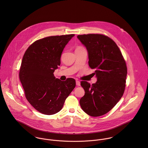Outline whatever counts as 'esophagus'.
<instances>
[{"label": "esophagus", "mask_w": 148, "mask_h": 148, "mask_svg": "<svg viewBox=\"0 0 148 148\" xmlns=\"http://www.w3.org/2000/svg\"><path fill=\"white\" fill-rule=\"evenodd\" d=\"M76 85H77V86H80V82L79 81L76 80Z\"/></svg>", "instance_id": "esophagus-1"}]
</instances>
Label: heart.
<instances>
[{"label":"heart","mask_w":148,"mask_h":148,"mask_svg":"<svg viewBox=\"0 0 148 148\" xmlns=\"http://www.w3.org/2000/svg\"><path fill=\"white\" fill-rule=\"evenodd\" d=\"M78 48H79V47H78Z\"/></svg>","instance_id":"obj_1"}]
</instances>
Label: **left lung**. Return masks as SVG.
<instances>
[{"instance_id": "left-lung-1", "label": "left lung", "mask_w": 148, "mask_h": 148, "mask_svg": "<svg viewBox=\"0 0 148 148\" xmlns=\"http://www.w3.org/2000/svg\"><path fill=\"white\" fill-rule=\"evenodd\" d=\"M86 47L88 64L94 69L97 82L92 85L81 82L84 96L80 100L88 115L98 117L109 112L122 97L126 83L127 67L122 53L112 39L101 34L78 35Z\"/></svg>"}]
</instances>
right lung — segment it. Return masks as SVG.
I'll list each match as a JSON object with an SVG mask.
<instances>
[{
    "instance_id": "add662e5",
    "label": "right lung",
    "mask_w": 148,
    "mask_h": 148,
    "mask_svg": "<svg viewBox=\"0 0 148 148\" xmlns=\"http://www.w3.org/2000/svg\"><path fill=\"white\" fill-rule=\"evenodd\" d=\"M74 36H52L39 39L24 54L19 79L27 100L42 114L51 115L60 111L76 86L74 79L61 81L53 75L60 65L64 47Z\"/></svg>"
}]
</instances>
